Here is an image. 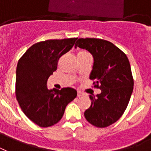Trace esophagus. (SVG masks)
Here are the masks:
<instances>
[{"label": "esophagus", "instance_id": "esophagus-1", "mask_svg": "<svg viewBox=\"0 0 151 151\" xmlns=\"http://www.w3.org/2000/svg\"><path fill=\"white\" fill-rule=\"evenodd\" d=\"M84 95L83 93L81 92V91H77V97H80V96H83Z\"/></svg>", "mask_w": 151, "mask_h": 151}]
</instances>
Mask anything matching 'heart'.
<instances>
[{
    "mask_svg": "<svg viewBox=\"0 0 151 151\" xmlns=\"http://www.w3.org/2000/svg\"><path fill=\"white\" fill-rule=\"evenodd\" d=\"M89 55L88 52H87L86 51H80L78 52V57H81V56H85V55Z\"/></svg>",
    "mask_w": 151,
    "mask_h": 151,
    "instance_id": "heart-1",
    "label": "heart"
}]
</instances>
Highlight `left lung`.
I'll list each match as a JSON object with an SVG mask.
<instances>
[{"label":"left lung","instance_id":"8db88e82","mask_svg":"<svg viewBox=\"0 0 151 151\" xmlns=\"http://www.w3.org/2000/svg\"><path fill=\"white\" fill-rule=\"evenodd\" d=\"M88 50L94 58L90 79L101 93L90 96L91 104L85 111L88 122L97 127L111 125L123 115L130 101L134 80L127 56L111 42L96 38H80L75 47Z\"/></svg>","mask_w":151,"mask_h":151}]
</instances>
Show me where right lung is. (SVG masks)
<instances>
[{
	"instance_id": "add662e5",
	"label": "right lung",
	"mask_w": 151,
	"mask_h": 151,
	"mask_svg": "<svg viewBox=\"0 0 151 151\" xmlns=\"http://www.w3.org/2000/svg\"><path fill=\"white\" fill-rule=\"evenodd\" d=\"M77 38L47 40L32 45L18 61L16 96L26 116L41 127L62 119L67 105L77 96L76 90L47 88V81L57 69L61 56L70 51Z\"/></svg>"
}]
</instances>
